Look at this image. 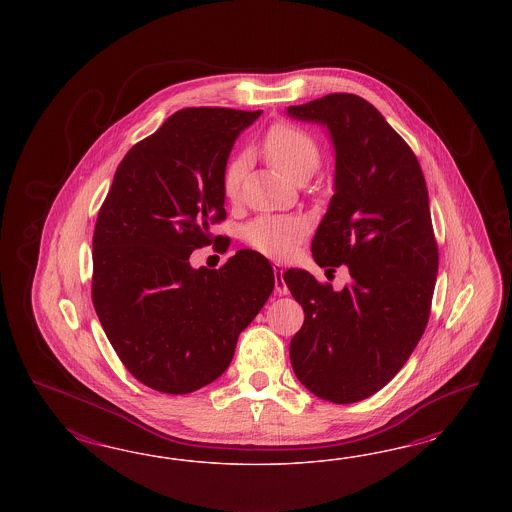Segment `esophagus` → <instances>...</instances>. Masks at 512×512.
Wrapping results in <instances>:
<instances>
[{
  "instance_id": "obj_1",
  "label": "esophagus",
  "mask_w": 512,
  "mask_h": 512,
  "mask_svg": "<svg viewBox=\"0 0 512 512\" xmlns=\"http://www.w3.org/2000/svg\"><path fill=\"white\" fill-rule=\"evenodd\" d=\"M272 268H274V274H276V295H289V287H287V283L283 279V272H285L283 264L274 263Z\"/></svg>"
}]
</instances>
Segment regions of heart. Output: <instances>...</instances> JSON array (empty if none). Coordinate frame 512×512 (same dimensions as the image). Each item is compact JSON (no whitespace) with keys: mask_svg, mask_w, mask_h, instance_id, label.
<instances>
[{"mask_svg":"<svg viewBox=\"0 0 512 512\" xmlns=\"http://www.w3.org/2000/svg\"><path fill=\"white\" fill-rule=\"evenodd\" d=\"M264 152L279 171L295 182L306 174H313L319 165V148L315 140L293 125H274L264 137ZM246 165V155H238L229 161L223 172V193L227 199L238 197ZM306 233L308 225L300 217L261 216L246 225L244 240L251 248L272 259H287L295 253Z\"/></svg>","mask_w":512,"mask_h":512,"instance_id":"obj_1","label":"heart"}]
</instances>
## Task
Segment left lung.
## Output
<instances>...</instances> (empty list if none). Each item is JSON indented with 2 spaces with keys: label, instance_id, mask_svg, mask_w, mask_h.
I'll return each instance as SVG.
<instances>
[{
  "label": "left lung",
  "instance_id": "left-lung-1",
  "mask_svg": "<svg viewBox=\"0 0 512 512\" xmlns=\"http://www.w3.org/2000/svg\"><path fill=\"white\" fill-rule=\"evenodd\" d=\"M287 114L332 142L334 195L311 253L351 276L334 291L306 270L283 274L306 315L291 364L317 398L360 402L402 370L428 323L439 263L428 189L411 148L366 99L330 93Z\"/></svg>",
  "mask_w": 512,
  "mask_h": 512
}]
</instances>
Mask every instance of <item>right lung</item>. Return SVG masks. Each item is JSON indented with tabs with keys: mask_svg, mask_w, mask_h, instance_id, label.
Masks as SVG:
<instances>
[{
	"mask_svg": "<svg viewBox=\"0 0 512 512\" xmlns=\"http://www.w3.org/2000/svg\"><path fill=\"white\" fill-rule=\"evenodd\" d=\"M261 114L180 110L116 169L93 233V308L146 387L189 394L216 381L274 289L268 259L251 249L219 270L189 263L225 219L223 172L234 140Z\"/></svg>",
	"mask_w": 512,
	"mask_h": 512,
	"instance_id": "1",
	"label": "right lung"
}]
</instances>
